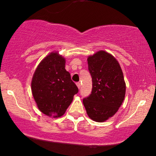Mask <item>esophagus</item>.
Wrapping results in <instances>:
<instances>
[{
  "label": "esophagus",
  "instance_id": "34e87169",
  "mask_svg": "<svg viewBox=\"0 0 156 156\" xmlns=\"http://www.w3.org/2000/svg\"><path fill=\"white\" fill-rule=\"evenodd\" d=\"M76 85H77V87H78V89L80 88V82H78V83H76Z\"/></svg>",
  "mask_w": 156,
  "mask_h": 156
}]
</instances>
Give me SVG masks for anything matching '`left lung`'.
<instances>
[{
  "mask_svg": "<svg viewBox=\"0 0 156 156\" xmlns=\"http://www.w3.org/2000/svg\"><path fill=\"white\" fill-rule=\"evenodd\" d=\"M87 62L92 90L83 103L89 117L102 122L113 117L124 101V76L118 61L104 51L89 55Z\"/></svg>",
  "mask_w": 156,
  "mask_h": 156,
  "instance_id": "obj_1",
  "label": "left lung"
}]
</instances>
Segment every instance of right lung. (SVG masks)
Segmentation results:
<instances>
[{
  "label": "right lung",
  "instance_id": "obj_1",
  "mask_svg": "<svg viewBox=\"0 0 156 156\" xmlns=\"http://www.w3.org/2000/svg\"><path fill=\"white\" fill-rule=\"evenodd\" d=\"M65 62L63 56L52 52L41 61L32 78L34 101L39 111L48 117L64 115L78 92L70 74L65 69Z\"/></svg>",
  "mask_w": 156,
  "mask_h": 156
}]
</instances>
